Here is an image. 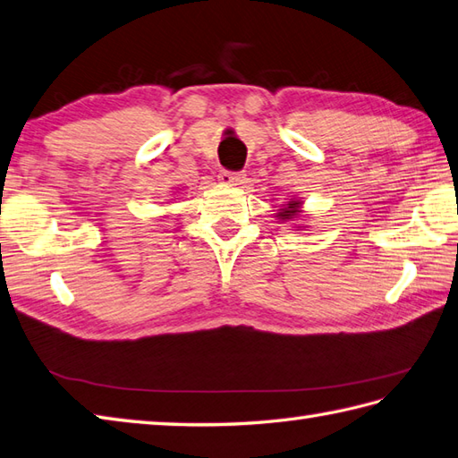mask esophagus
<instances>
[{"label": "esophagus", "instance_id": "1", "mask_svg": "<svg viewBox=\"0 0 458 458\" xmlns=\"http://www.w3.org/2000/svg\"><path fill=\"white\" fill-rule=\"evenodd\" d=\"M219 182L225 184V186H239L244 182V174L241 173H229V171H221L219 173Z\"/></svg>", "mask_w": 458, "mask_h": 458}]
</instances>
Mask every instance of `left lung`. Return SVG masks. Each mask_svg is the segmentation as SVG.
Listing matches in <instances>:
<instances>
[{
	"label": "left lung",
	"instance_id": "8db88e82",
	"mask_svg": "<svg viewBox=\"0 0 458 458\" xmlns=\"http://www.w3.org/2000/svg\"><path fill=\"white\" fill-rule=\"evenodd\" d=\"M303 198H289V202L284 204L280 209L276 211L274 217L280 219L282 223H289V225L293 227V231H305L309 225H307V214L303 209Z\"/></svg>",
	"mask_w": 458,
	"mask_h": 458
}]
</instances>
